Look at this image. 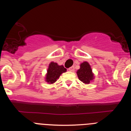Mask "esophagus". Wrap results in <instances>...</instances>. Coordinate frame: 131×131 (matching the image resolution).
Segmentation results:
<instances>
[{
	"instance_id": "1",
	"label": "esophagus",
	"mask_w": 131,
	"mask_h": 131,
	"mask_svg": "<svg viewBox=\"0 0 131 131\" xmlns=\"http://www.w3.org/2000/svg\"><path fill=\"white\" fill-rule=\"evenodd\" d=\"M68 70L70 71V72H73V71L75 70V67H74L73 66V67H70V68H68Z\"/></svg>"
}]
</instances>
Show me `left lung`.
I'll return each mask as SVG.
<instances>
[{
  "instance_id": "obj_1",
  "label": "left lung",
  "mask_w": 131,
  "mask_h": 131,
  "mask_svg": "<svg viewBox=\"0 0 131 131\" xmlns=\"http://www.w3.org/2000/svg\"><path fill=\"white\" fill-rule=\"evenodd\" d=\"M78 78L85 84H89L94 79V74L92 72L91 65L87 61L80 64V69L77 71Z\"/></svg>"
}]
</instances>
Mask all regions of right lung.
Returning <instances> with one entry per match:
<instances>
[{
    "label": "right lung",
    "mask_w": 131,
    "mask_h": 131,
    "mask_svg": "<svg viewBox=\"0 0 131 131\" xmlns=\"http://www.w3.org/2000/svg\"><path fill=\"white\" fill-rule=\"evenodd\" d=\"M67 72V69L63 65H59L57 63L52 61L49 64L45 81L49 84H52L57 81L60 75Z\"/></svg>",
    "instance_id": "add662e5"
}]
</instances>
